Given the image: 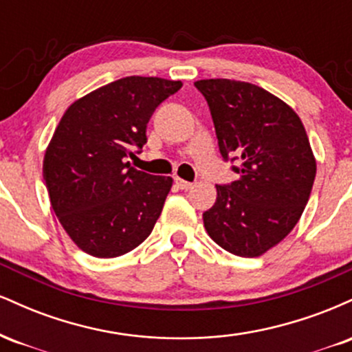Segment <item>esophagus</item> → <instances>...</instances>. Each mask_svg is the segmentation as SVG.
Segmentation results:
<instances>
[{"label": "esophagus", "mask_w": 352, "mask_h": 352, "mask_svg": "<svg viewBox=\"0 0 352 352\" xmlns=\"http://www.w3.org/2000/svg\"><path fill=\"white\" fill-rule=\"evenodd\" d=\"M173 180H175L177 187H179L180 190H190V188H192V184H190V182H187V180L180 179V177H175Z\"/></svg>", "instance_id": "obj_1"}]
</instances>
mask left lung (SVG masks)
I'll return each mask as SVG.
<instances>
[{"instance_id":"1","label":"left lung","mask_w":352,"mask_h":352,"mask_svg":"<svg viewBox=\"0 0 352 352\" xmlns=\"http://www.w3.org/2000/svg\"><path fill=\"white\" fill-rule=\"evenodd\" d=\"M218 147L238 180L217 185V201L204 213L207 233L236 256H260L288 235L308 204L316 159L305 125L276 96L254 84L201 79Z\"/></svg>"}]
</instances>
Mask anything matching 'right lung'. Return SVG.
<instances>
[{
    "label": "right lung",
    "mask_w": 352,
    "mask_h": 352,
    "mask_svg": "<svg viewBox=\"0 0 352 352\" xmlns=\"http://www.w3.org/2000/svg\"><path fill=\"white\" fill-rule=\"evenodd\" d=\"M180 87V80L129 76L64 112L43 177L56 217L82 252L116 258L152 233L173 180L135 170L125 159L144 147L153 111Z\"/></svg>",
    "instance_id": "right-lung-1"
}]
</instances>
